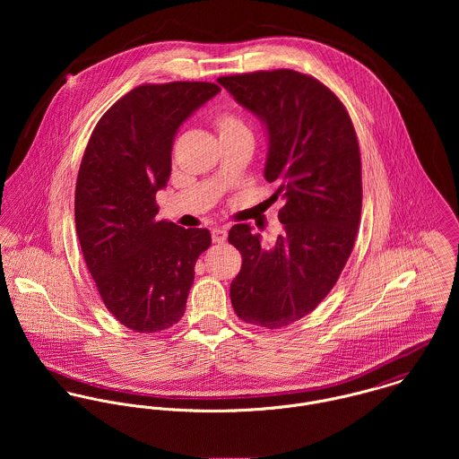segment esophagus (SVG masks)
Wrapping results in <instances>:
<instances>
[{
	"label": "esophagus",
	"instance_id": "obj_1",
	"mask_svg": "<svg viewBox=\"0 0 459 459\" xmlns=\"http://www.w3.org/2000/svg\"><path fill=\"white\" fill-rule=\"evenodd\" d=\"M226 237H228V231L224 228H213L212 230V240L213 244H224L226 242Z\"/></svg>",
	"mask_w": 459,
	"mask_h": 459
}]
</instances>
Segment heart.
Wrapping results in <instances>:
<instances>
[{
	"instance_id": "b5f03b06",
	"label": "heart",
	"mask_w": 459,
	"mask_h": 459,
	"mask_svg": "<svg viewBox=\"0 0 459 459\" xmlns=\"http://www.w3.org/2000/svg\"><path fill=\"white\" fill-rule=\"evenodd\" d=\"M212 124L215 127V131L219 134L221 141L226 139H235V137H242V135H249L251 137V131L247 127V124L244 122V118L230 109V108H221L212 115Z\"/></svg>"
}]
</instances>
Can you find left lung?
I'll return each mask as SVG.
<instances>
[{"mask_svg": "<svg viewBox=\"0 0 459 459\" xmlns=\"http://www.w3.org/2000/svg\"><path fill=\"white\" fill-rule=\"evenodd\" d=\"M268 131L264 178L275 184L284 228L263 246L249 224L228 242L242 255L230 286L237 316L282 328L316 309L337 282L359 233L362 210L360 148L351 118L322 81L291 68L217 79Z\"/></svg>", "mask_w": 459, "mask_h": 459, "instance_id": "left-lung-1", "label": "left lung"}]
</instances>
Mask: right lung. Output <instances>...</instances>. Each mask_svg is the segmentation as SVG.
I'll return each mask as SVG.
<instances>
[{"label": "right lung", "instance_id": "add662e5", "mask_svg": "<svg viewBox=\"0 0 459 459\" xmlns=\"http://www.w3.org/2000/svg\"><path fill=\"white\" fill-rule=\"evenodd\" d=\"M215 82L139 84L99 120L75 182V231L108 311L153 333L186 313L195 264L212 237L204 228L157 221L155 195L171 173L182 122L219 93Z\"/></svg>", "mask_w": 459, "mask_h": 459}]
</instances>
